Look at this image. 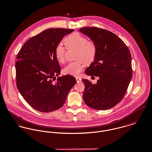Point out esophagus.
Instances as JSON below:
<instances>
[{"label":"esophagus","mask_w":152,"mask_h":152,"mask_svg":"<svg viewBox=\"0 0 152 152\" xmlns=\"http://www.w3.org/2000/svg\"><path fill=\"white\" fill-rule=\"evenodd\" d=\"M76 80L77 83H80L82 82V79L80 77H76Z\"/></svg>","instance_id":"34e87169"}]
</instances>
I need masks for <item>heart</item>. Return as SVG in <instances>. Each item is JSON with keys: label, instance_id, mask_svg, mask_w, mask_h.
Masks as SVG:
<instances>
[{"label": "heart", "instance_id": "1", "mask_svg": "<svg viewBox=\"0 0 152 152\" xmlns=\"http://www.w3.org/2000/svg\"><path fill=\"white\" fill-rule=\"evenodd\" d=\"M64 42L68 48H77L76 61L72 62L64 69L65 75L78 76L84 68L85 63H91L96 57L97 48L95 43L91 40H87L84 36L78 33L68 35L64 39ZM66 48L59 43L54 50V54L59 63L65 61V53Z\"/></svg>", "mask_w": 152, "mask_h": 152}]
</instances>
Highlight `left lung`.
I'll return each mask as SVG.
<instances>
[{"label":"left lung","mask_w":152,"mask_h":152,"mask_svg":"<svg viewBox=\"0 0 152 152\" xmlns=\"http://www.w3.org/2000/svg\"><path fill=\"white\" fill-rule=\"evenodd\" d=\"M79 32L87 36L96 46V57L85 71L99 77L96 84L82 79L85 86L84 102L96 110H107L123 98L132 76L129 48L115 34L96 27H84Z\"/></svg>","instance_id":"obj_1"}]
</instances>
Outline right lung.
<instances>
[{
	"mask_svg": "<svg viewBox=\"0 0 152 152\" xmlns=\"http://www.w3.org/2000/svg\"><path fill=\"white\" fill-rule=\"evenodd\" d=\"M73 31L64 28L46 29L29 39L17 55V87L24 99L38 111L50 112L61 108L77 82L68 75L56 80L61 66L54 54L55 48L64 36Z\"/></svg>",
	"mask_w": 152,
	"mask_h": 152,
	"instance_id": "add662e5",
	"label": "right lung"
}]
</instances>
